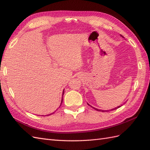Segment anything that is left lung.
Instances as JSON below:
<instances>
[{
    "label": "left lung",
    "instance_id": "obj_1",
    "mask_svg": "<svg viewBox=\"0 0 150 150\" xmlns=\"http://www.w3.org/2000/svg\"><path fill=\"white\" fill-rule=\"evenodd\" d=\"M122 37V35H121ZM89 106H90L89 104H88ZM122 106V105H121ZM121 106H118V107H117V108H114V109H112V110H116V109H117V108H120ZM91 107H92L93 109H94L95 110H96V111H102V112H104V111H103V110H98V109H96V108H94V107H93V106H90Z\"/></svg>",
    "mask_w": 150,
    "mask_h": 150
}]
</instances>
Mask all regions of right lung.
<instances>
[{"label": "right lung", "mask_w": 150, "mask_h": 150, "mask_svg": "<svg viewBox=\"0 0 150 150\" xmlns=\"http://www.w3.org/2000/svg\"><path fill=\"white\" fill-rule=\"evenodd\" d=\"M64 90L63 91V92H62V99H61V104L62 103V101H63V95H64ZM60 105V106H61ZM52 115V114H50L49 115ZM47 116H49V115H47Z\"/></svg>", "instance_id": "right-lung-1"}]
</instances>
